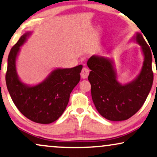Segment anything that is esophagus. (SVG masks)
<instances>
[{"label":"esophagus","instance_id":"esophagus-1","mask_svg":"<svg viewBox=\"0 0 157 157\" xmlns=\"http://www.w3.org/2000/svg\"><path fill=\"white\" fill-rule=\"evenodd\" d=\"M89 72H90V70L86 68V67H84L82 70V72H81V77H82V79H86L87 78V77H88L89 75Z\"/></svg>","mask_w":157,"mask_h":157}]
</instances>
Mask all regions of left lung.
I'll use <instances>...</instances> for the list:
<instances>
[{"label":"left lung","mask_w":157,"mask_h":157,"mask_svg":"<svg viewBox=\"0 0 157 157\" xmlns=\"http://www.w3.org/2000/svg\"><path fill=\"white\" fill-rule=\"evenodd\" d=\"M131 40L141 46L144 57L141 70L131 82L125 84L118 82L111 58L93 55L87 62L91 70L88 80L94 105L98 113L109 121H125L133 116L144 105L153 84L150 47L139 32Z\"/></svg>","instance_id":"1"}]
</instances>
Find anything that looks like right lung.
Here are the masks:
<instances>
[{"instance_id": "obj_1", "label": "right lung", "mask_w": 157, "mask_h": 157, "mask_svg": "<svg viewBox=\"0 0 157 157\" xmlns=\"http://www.w3.org/2000/svg\"><path fill=\"white\" fill-rule=\"evenodd\" d=\"M32 32L27 31L12 47L8 57L6 82L11 99L19 111L29 120L49 124L62 116L71 92L80 80L82 65L54 69L42 82L31 85L23 82L16 70L21 47Z\"/></svg>"}]
</instances>
